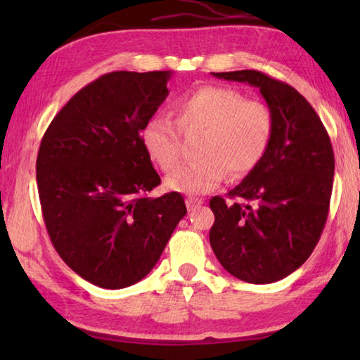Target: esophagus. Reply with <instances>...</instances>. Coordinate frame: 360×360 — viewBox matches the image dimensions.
Segmentation results:
<instances>
[{"label": "esophagus", "instance_id": "esophagus-1", "mask_svg": "<svg viewBox=\"0 0 360 360\" xmlns=\"http://www.w3.org/2000/svg\"><path fill=\"white\" fill-rule=\"evenodd\" d=\"M186 205H187V210L188 211H193L195 208H198V206L203 205V200L188 197V198H186Z\"/></svg>", "mask_w": 360, "mask_h": 360}]
</instances>
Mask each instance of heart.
I'll list each match as a JSON object with an SVG mask.
<instances>
[{
  "label": "heart",
  "mask_w": 360,
  "mask_h": 360,
  "mask_svg": "<svg viewBox=\"0 0 360 360\" xmlns=\"http://www.w3.org/2000/svg\"><path fill=\"white\" fill-rule=\"evenodd\" d=\"M184 130H203L197 162L182 165L167 178L173 191L202 195L227 178H243L259 165L275 131V115L262 100L246 98L225 85H203L174 103ZM148 155L163 172H173L181 158V130L167 115H154L141 130Z\"/></svg>",
  "instance_id": "b5f03b06"
}]
</instances>
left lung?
I'll list each match as a JSON object with an SVG mask.
<instances>
[{"mask_svg": "<svg viewBox=\"0 0 360 360\" xmlns=\"http://www.w3.org/2000/svg\"><path fill=\"white\" fill-rule=\"evenodd\" d=\"M257 87L275 115L266 154L230 198L212 197L210 243L230 275L268 284L290 275L314 251L328 216L335 157L313 106L289 84L255 70L212 72Z\"/></svg>", "mask_w": 360, "mask_h": 360, "instance_id": "obj_1", "label": "left lung"}]
</instances>
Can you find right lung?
Segmentation results:
<instances>
[{"label": "right lung", "mask_w": 360, "mask_h": 360, "mask_svg": "<svg viewBox=\"0 0 360 360\" xmlns=\"http://www.w3.org/2000/svg\"><path fill=\"white\" fill-rule=\"evenodd\" d=\"M172 71H114L85 85L47 127L36 181L51 241L72 271L103 289L148 275L176 225L184 198L148 192L160 176L141 130L168 95Z\"/></svg>", "instance_id": "add662e5"}]
</instances>
